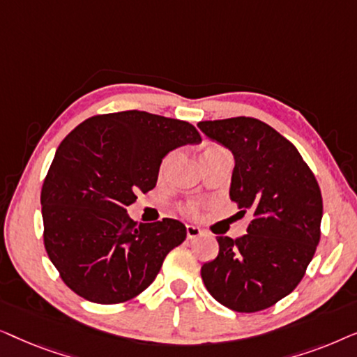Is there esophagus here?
I'll return each instance as SVG.
<instances>
[{"label":"esophagus","instance_id":"34e87169","mask_svg":"<svg viewBox=\"0 0 357 357\" xmlns=\"http://www.w3.org/2000/svg\"><path fill=\"white\" fill-rule=\"evenodd\" d=\"M203 234V231L199 227H197V226H192V224H190V226H187V238L188 241H193V238H197V237H199Z\"/></svg>","mask_w":357,"mask_h":357}]
</instances>
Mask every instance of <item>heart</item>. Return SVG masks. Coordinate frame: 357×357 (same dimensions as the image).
Masks as SVG:
<instances>
[{"mask_svg": "<svg viewBox=\"0 0 357 357\" xmlns=\"http://www.w3.org/2000/svg\"><path fill=\"white\" fill-rule=\"evenodd\" d=\"M209 154H227V153H226V149L219 148V146H208V148L203 151L202 158H204V155H209ZM170 160H172V158H167L164 160L162 167H160V174H164L165 170L169 169ZM198 211H199V204L198 203H187L183 206V213L188 214V216H197Z\"/></svg>", "mask_w": 357, "mask_h": 357, "instance_id": "1", "label": "heart"}]
</instances>
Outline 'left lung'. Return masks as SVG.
<instances>
[{
  "instance_id": "obj_1",
  "label": "left lung",
  "mask_w": 357,
  "mask_h": 357,
  "mask_svg": "<svg viewBox=\"0 0 357 357\" xmlns=\"http://www.w3.org/2000/svg\"><path fill=\"white\" fill-rule=\"evenodd\" d=\"M198 128L232 153L229 198L238 214H252L245 236H218L203 282L229 309H268L296 289L314 258L324 214L319 183L296 146L260 120L199 121Z\"/></svg>"
}]
</instances>
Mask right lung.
<instances>
[{"instance_id": "right-lung-1", "label": "right lung", "mask_w": 357, "mask_h": 357, "mask_svg": "<svg viewBox=\"0 0 357 357\" xmlns=\"http://www.w3.org/2000/svg\"><path fill=\"white\" fill-rule=\"evenodd\" d=\"M188 121L148 112L97 115L61 144L43 182V242L65 284L96 304L133 299L187 237L177 219L131 221L136 193L155 187L170 151L198 144Z\"/></svg>"}]
</instances>
